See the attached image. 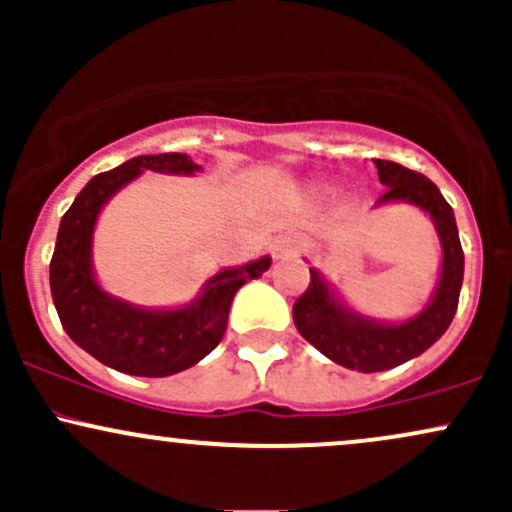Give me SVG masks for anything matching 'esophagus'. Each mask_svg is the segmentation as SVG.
I'll return each mask as SVG.
<instances>
[{"label":"esophagus","mask_w":512,"mask_h":512,"mask_svg":"<svg viewBox=\"0 0 512 512\" xmlns=\"http://www.w3.org/2000/svg\"><path fill=\"white\" fill-rule=\"evenodd\" d=\"M305 248V240L298 236H284L274 243V255L286 257V255H298Z\"/></svg>","instance_id":"1"}]
</instances>
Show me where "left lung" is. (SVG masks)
Wrapping results in <instances>:
<instances>
[{
    "instance_id": "8db88e82",
    "label": "left lung",
    "mask_w": 512,
    "mask_h": 512,
    "mask_svg": "<svg viewBox=\"0 0 512 512\" xmlns=\"http://www.w3.org/2000/svg\"><path fill=\"white\" fill-rule=\"evenodd\" d=\"M373 163L380 182L387 187L385 195L378 199V207L404 202L426 211L436 226L443 264L431 301L419 315L404 322L375 320L349 308L327 284L325 276L310 267V286L293 305L296 330L330 361L358 373H378L402 366L436 344L457 313L464 276V252L455 214L438 187L426 175L395 161L373 158Z\"/></svg>"
}]
</instances>
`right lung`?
Here are the masks:
<instances>
[{
  "label": "right lung",
  "instance_id": "1",
  "mask_svg": "<svg viewBox=\"0 0 512 512\" xmlns=\"http://www.w3.org/2000/svg\"><path fill=\"white\" fill-rule=\"evenodd\" d=\"M144 170L195 175L202 170L187 154L137 156L86 182L62 216L50 262V291L64 332L105 366L142 378H166L202 361L226 332L233 296L269 269L272 257L226 267L180 308H142L113 296L93 272V231L98 214Z\"/></svg>",
  "mask_w": 512,
  "mask_h": 512
}]
</instances>
